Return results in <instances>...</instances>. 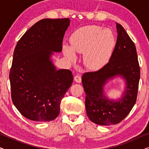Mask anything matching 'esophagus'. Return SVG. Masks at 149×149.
I'll use <instances>...</instances> for the list:
<instances>
[{
    "instance_id": "34e87169",
    "label": "esophagus",
    "mask_w": 149,
    "mask_h": 149,
    "mask_svg": "<svg viewBox=\"0 0 149 149\" xmlns=\"http://www.w3.org/2000/svg\"><path fill=\"white\" fill-rule=\"evenodd\" d=\"M74 81H76L77 83H81V77L80 75H76V76L74 77Z\"/></svg>"
}]
</instances>
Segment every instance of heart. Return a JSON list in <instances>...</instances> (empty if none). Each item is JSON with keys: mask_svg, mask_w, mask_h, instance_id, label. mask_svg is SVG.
Listing matches in <instances>:
<instances>
[{"mask_svg": "<svg viewBox=\"0 0 149 149\" xmlns=\"http://www.w3.org/2000/svg\"><path fill=\"white\" fill-rule=\"evenodd\" d=\"M70 47H63L69 60L76 59L74 52L84 53L83 59L87 66L99 68L109 62L115 49L116 38L109 28L98 26H88L77 30L70 36Z\"/></svg>", "mask_w": 149, "mask_h": 149, "instance_id": "obj_1", "label": "heart"}]
</instances>
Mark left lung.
Instances as JSON below:
<instances>
[{
    "label": "left lung",
    "instance_id": "obj_1",
    "mask_svg": "<svg viewBox=\"0 0 149 149\" xmlns=\"http://www.w3.org/2000/svg\"><path fill=\"white\" fill-rule=\"evenodd\" d=\"M117 42L109 62L100 70L85 72L82 77L87 115L91 121L101 125L120 123L130 113L138 95L140 69L136 46L121 24L117 23ZM117 75L124 77L127 89L119 101H110L103 94V87Z\"/></svg>",
    "mask_w": 149,
    "mask_h": 149
}]
</instances>
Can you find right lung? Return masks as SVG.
Returning <instances> with one entry per match:
<instances>
[{
	"label": "right lung",
	"mask_w": 149,
	"mask_h": 149,
	"mask_svg": "<svg viewBox=\"0 0 149 149\" xmlns=\"http://www.w3.org/2000/svg\"><path fill=\"white\" fill-rule=\"evenodd\" d=\"M68 18L43 19L18 40L9 72L12 101L28 119L50 121L60 114V102L71 86L72 73L57 70L50 57L62 50Z\"/></svg>",
	"instance_id": "right-lung-1"
}]
</instances>
